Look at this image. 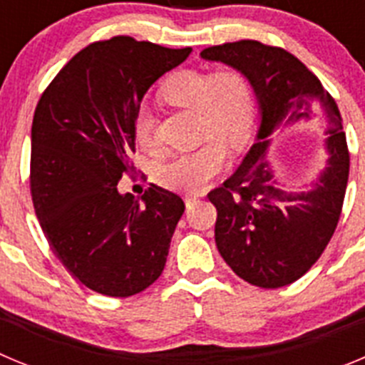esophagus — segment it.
Masks as SVG:
<instances>
[{
    "label": "esophagus",
    "mask_w": 365,
    "mask_h": 365,
    "mask_svg": "<svg viewBox=\"0 0 365 365\" xmlns=\"http://www.w3.org/2000/svg\"><path fill=\"white\" fill-rule=\"evenodd\" d=\"M196 202H198V196H185V205H187V209H190V207L195 205Z\"/></svg>",
    "instance_id": "1"
}]
</instances>
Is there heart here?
I'll use <instances>...</instances> for the list:
<instances>
[{"instance_id": "b5f03b06", "label": "heart", "mask_w": 365, "mask_h": 365, "mask_svg": "<svg viewBox=\"0 0 365 365\" xmlns=\"http://www.w3.org/2000/svg\"><path fill=\"white\" fill-rule=\"evenodd\" d=\"M169 103L196 110L200 138L196 149L180 153L158 170L160 182L173 190L198 192L227 165V145L242 150L249 143L255 125V96L251 83L235 68L223 71H180L162 87ZM134 134L142 147L153 145V123L147 113L134 121Z\"/></svg>"}]
</instances>
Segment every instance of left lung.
<instances>
[{
	"label": "left lung",
	"instance_id": "obj_1",
	"mask_svg": "<svg viewBox=\"0 0 365 365\" xmlns=\"http://www.w3.org/2000/svg\"><path fill=\"white\" fill-rule=\"evenodd\" d=\"M200 56L242 72L260 109L256 142L242 165L207 195L218 211L216 247L251 285L277 289L293 284L320 258L342 212L349 150L340 110L313 72L280 47L242 39L203 48ZM307 119L327 123L330 158L309 191L294 193L277 185L264 154L278 126Z\"/></svg>",
	"mask_w": 365,
	"mask_h": 365
}]
</instances>
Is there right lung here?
<instances>
[{"label":"right lung","mask_w":365,"mask_h":365,"mask_svg":"<svg viewBox=\"0 0 365 365\" xmlns=\"http://www.w3.org/2000/svg\"><path fill=\"white\" fill-rule=\"evenodd\" d=\"M114 36L78 52L51 81L32 120L31 195L52 251L85 287L127 298L158 280L185 203L150 183L121 195L133 170L134 121L150 85L187 60Z\"/></svg>","instance_id":"add662e5"}]
</instances>
